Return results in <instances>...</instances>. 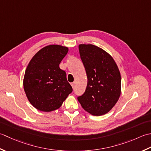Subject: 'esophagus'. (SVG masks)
Instances as JSON below:
<instances>
[{"mask_svg":"<svg viewBox=\"0 0 151 151\" xmlns=\"http://www.w3.org/2000/svg\"><path fill=\"white\" fill-rule=\"evenodd\" d=\"M71 85H72V88H74V87H75V83H71Z\"/></svg>","mask_w":151,"mask_h":151,"instance_id":"esophagus-1","label":"esophagus"}]
</instances>
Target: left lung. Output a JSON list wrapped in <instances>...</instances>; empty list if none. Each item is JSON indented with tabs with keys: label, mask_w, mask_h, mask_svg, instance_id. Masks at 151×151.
Returning a JSON list of instances; mask_svg holds the SVG:
<instances>
[{
	"label": "left lung",
	"mask_w": 151,
	"mask_h": 151,
	"mask_svg": "<svg viewBox=\"0 0 151 151\" xmlns=\"http://www.w3.org/2000/svg\"><path fill=\"white\" fill-rule=\"evenodd\" d=\"M79 50L88 81L84 94L78 100L90 114H106L121 96V77L118 66L108 53L96 45L80 44Z\"/></svg>",
	"instance_id": "8db88e82"
}]
</instances>
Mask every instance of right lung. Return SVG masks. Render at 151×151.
<instances>
[{"instance_id":"add662e5","label":"right lung","mask_w":151,"mask_h":151,"mask_svg":"<svg viewBox=\"0 0 151 151\" xmlns=\"http://www.w3.org/2000/svg\"><path fill=\"white\" fill-rule=\"evenodd\" d=\"M68 48L50 45L41 49L30 60L24 73L23 88L29 101L44 112L56 110L72 92L65 71L59 64Z\"/></svg>"}]
</instances>
